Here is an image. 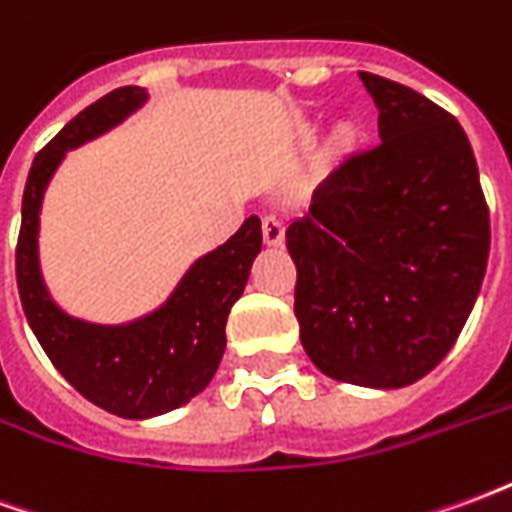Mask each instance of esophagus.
<instances>
[{
	"instance_id": "obj_1",
	"label": "esophagus",
	"mask_w": 512,
	"mask_h": 512,
	"mask_svg": "<svg viewBox=\"0 0 512 512\" xmlns=\"http://www.w3.org/2000/svg\"><path fill=\"white\" fill-rule=\"evenodd\" d=\"M263 241L268 246L285 244V224L279 222L277 216H263Z\"/></svg>"
}]
</instances>
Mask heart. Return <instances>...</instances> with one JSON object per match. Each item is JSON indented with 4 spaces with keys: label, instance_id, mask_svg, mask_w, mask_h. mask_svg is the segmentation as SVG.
<instances>
[{
    "label": "heart",
    "instance_id": "heart-1",
    "mask_svg": "<svg viewBox=\"0 0 512 512\" xmlns=\"http://www.w3.org/2000/svg\"><path fill=\"white\" fill-rule=\"evenodd\" d=\"M312 131H315V126L307 128V136H312ZM359 142H362V126L354 117H340L326 136V153L334 158H348L354 156Z\"/></svg>",
    "mask_w": 512,
    "mask_h": 512
}]
</instances>
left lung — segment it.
Returning <instances> with one entry per match:
<instances>
[{
  "mask_svg": "<svg viewBox=\"0 0 512 512\" xmlns=\"http://www.w3.org/2000/svg\"><path fill=\"white\" fill-rule=\"evenodd\" d=\"M381 145L351 156L290 222L296 318L323 376L400 389L447 356L483 288L491 222L461 123L359 71Z\"/></svg>",
  "mask_w": 512,
  "mask_h": 512,
  "instance_id": "left-lung-1",
  "label": "left lung"
}]
</instances>
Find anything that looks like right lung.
Instances as JSON below:
<instances>
[{
  "mask_svg": "<svg viewBox=\"0 0 512 512\" xmlns=\"http://www.w3.org/2000/svg\"><path fill=\"white\" fill-rule=\"evenodd\" d=\"M145 101V87L112 90L40 150L24 186L16 249L21 307L40 348L79 395L123 419L167 414L211 384L227 345V315L263 246L260 219L249 216L233 238L191 263L161 307L128 323L82 321L51 299L38 249L43 194L68 150L120 126Z\"/></svg>",
  "mask_w": 512,
  "mask_h": 512,
  "instance_id": "1",
  "label": "right lung"
}]
</instances>
